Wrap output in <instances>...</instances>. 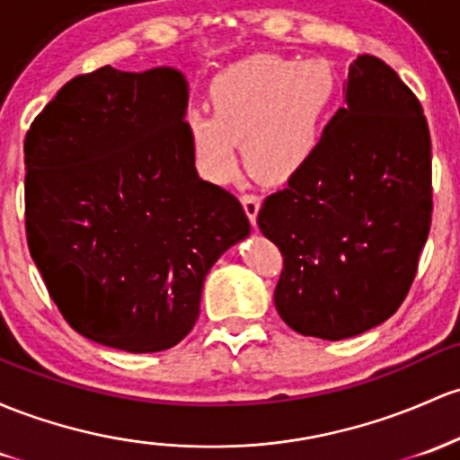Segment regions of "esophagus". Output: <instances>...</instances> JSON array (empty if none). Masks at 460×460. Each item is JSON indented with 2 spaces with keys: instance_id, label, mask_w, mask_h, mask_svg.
Listing matches in <instances>:
<instances>
[{
  "instance_id": "1",
  "label": "esophagus",
  "mask_w": 460,
  "mask_h": 460,
  "mask_svg": "<svg viewBox=\"0 0 460 460\" xmlns=\"http://www.w3.org/2000/svg\"><path fill=\"white\" fill-rule=\"evenodd\" d=\"M242 207H244L246 216H249L251 225H255V218H257V211H260V205H261V199L257 194H242Z\"/></svg>"
}]
</instances>
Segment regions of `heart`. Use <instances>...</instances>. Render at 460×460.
Wrapping results in <instances>:
<instances>
[{"label": "heart", "mask_w": 460, "mask_h": 460, "mask_svg": "<svg viewBox=\"0 0 460 460\" xmlns=\"http://www.w3.org/2000/svg\"><path fill=\"white\" fill-rule=\"evenodd\" d=\"M338 78L330 60L253 57L211 83L214 115L191 111L188 130L205 179L225 183L238 170V144L261 183H286L319 148Z\"/></svg>", "instance_id": "1"}]
</instances>
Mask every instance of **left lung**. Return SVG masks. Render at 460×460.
Here are the masks:
<instances>
[{
    "instance_id": "8db88e82",
    "label": "left lung",
    "mask_w": 460,
    "mask_h": 460,
    "mask_svg": "<svg viewBox=\"0 0 460 460\" xmlns=\"http://www.w3.org/2000/svg\"><path fill=\"white\" fill-rule=\"evenodd\" d=\"M345 107L257 225L284 257L275 307L304 336L342 341L406 299L432 220L430 130L385 60L349 65Z\"/></svg>"
}]
</instances>
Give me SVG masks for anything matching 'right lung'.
Masks as SVG:
<instances>
[{
    "label": "right lung",
    "mask_w": 460,
    "mask_h": 460,
    "mask_svg": "<svg viewBox=\"0 0 460 460\" xmlns=\"http://www.w3.org/2000/svg\"><path fill=\"white\" fill-rule=\"evenodd\" d=\"M188 80L172 67L75 75L23 141L25 235L63 319L130 353L194 327L205 277L251 234L231 191L196 172Z\"/></svg>",
    "instance_id": "add662e5"
}]
</instances>
